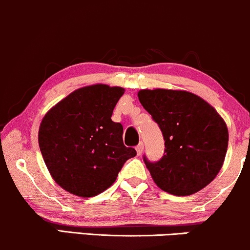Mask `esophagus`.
<instances>
[{"label": "esophagus", "mask_w": 250, "mask_h": 250, "mask_svg": "<svg viewBox=\"0 0 250 250\" xmlns=\"http://www.w3.org/2000/svg\"><path fill=\"white\" fill-rule=\"evenodd\" d=\"M136 151H137V155H141L142 151H143V142H140L139 145L136 146Z\"/></svg>", "instance_id": "1"}]
</instances>
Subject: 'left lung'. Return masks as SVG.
<instances>
[{
  "instance_id": "8db88e82",
  "label": "left lung",
  "mask_w": 250,
  "mask_h": 250,
  "mask_svg": "<svg viewBox=\"0 0 250 250\" xmlns=\"http://www.w3.org/2000/svg\"><path fill=\"white\" fill-rule=\"evenodd\" d=\"M139 100L165 139V154L159 161L143 156L154 182L177 196L209 185L219 174L228 148V129L222 117L188 91L145 89L139 91Z\"/></svg>"
}]
</instances>
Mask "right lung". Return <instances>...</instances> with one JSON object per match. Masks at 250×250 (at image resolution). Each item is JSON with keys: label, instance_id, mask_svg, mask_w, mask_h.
Wrapping results in <instances>:
<instances>
[{"label": "right lung", "instance_id": "add662e5", "mask_svg": "<svg viewBox=\"0 0 250 250\" xmlns=\"http://www.w3.org/2000/svg\"><path fill=\"white\" fill-rule=\"evenodd\" d=\"M121 87L80 88L43 117L39 146L60 187L82 197L102 193L115 182L125 162L136 155L123 145V127L111 120Z\"/></svg>", "mask_w": 250, "mask_h": 250}]
</instances>
